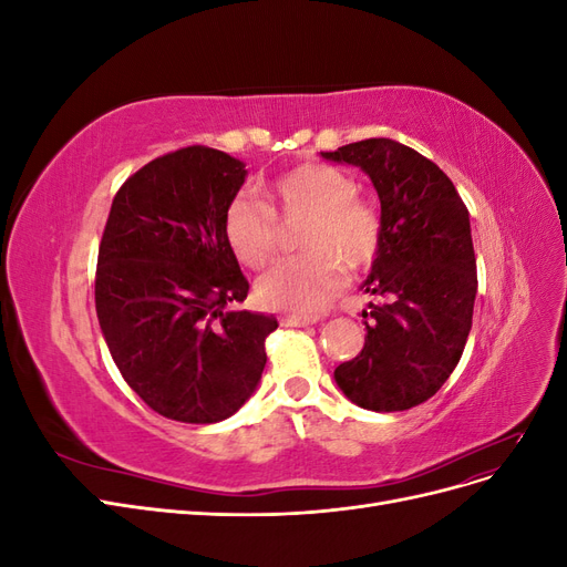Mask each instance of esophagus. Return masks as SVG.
Segmentation results:
<instances>
[{"instance_id":"obj_1","label":"esophagus","mask_w":567,"mask_h":567,"mask_svg":"<svg viewBox=\"0 0 567 567\" xmlns=\"http://www.w3.org/2000/svg\"><path fill=\"white\" fill-rule=\"evenodd\" d=\"M317 317H300V315H286L281 317V326H310L317 323Z\"/></svg>"}]
</instances>
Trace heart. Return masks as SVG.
I'll return each instance as SVG.
<instances>
[{
	"mask_svg": "<svg viewBox=\"0 0 567 567\" xmlns=\"http://www.w3.org/2000/svg\"><path fill=\"white\" fill-rule=\"evenodd\" d=\"M269 198L284 215H307L298 234L305 252L274 265L257 281L267 307L298 315L319 312L342 281V267L367 269L381 250L383 221L375 205L357 196L354 179L336 165L305 163L279 175ZM225 234L246 267H265L277 250V219L250 196H236L225 215Z\"/></svg>",
	"mask_w": 567,
	"mask_h": 567,
	"instance_id": "1",
	"label": "heart"
}]
</instances>
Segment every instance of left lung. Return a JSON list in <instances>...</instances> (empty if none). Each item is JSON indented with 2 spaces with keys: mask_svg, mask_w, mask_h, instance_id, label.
I'll return each instance as SVG.
<instances>
[{
  "mask_svg": "<svg viewBox=\"0 0 567 567\" xmlns=\"http://www.w3.org/2000/svg\"><path fill=\"white\" fill-rule=\"evenodd\" d=\"M362 167L381 198V250L362 284L388 302L362 312L364 348L333 375L357 406L404 411L431 400L466 348L477 293L468 208L442 169L394 140L321 153Z\"/></svg>",
  "mask_w": 567,
  "mask_h": 567,
  "instance_id": "1",
  "label": "left lung"
}]
</instances>
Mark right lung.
Masks as SVG:
<instances>
[{
    "label": "right lung",
    "mask_w": 567,
    "mask_h": 567,
    "mask_svg": "<svg viewBox=\"0 0 567 567\" xmlns=\"http://www.w3.org/2000/svg\"><path fill=\"white\" fill-rule=\"evenodd\" d=\"M246 165L208 146L146 163L117 188L96 262V317L115 367L161 416L217 423L262 379L277 317L236 312L248 281L225 234Z\"/></svg>",
    "instance_id": "obj_1"
}]
</instances>
